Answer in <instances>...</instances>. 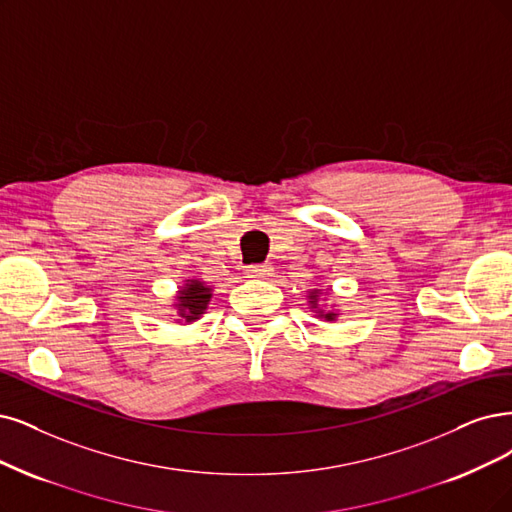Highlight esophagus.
<instances>
[{"label":"esophagus","mask_w":512,"mask_h":512,"mask_svg":"<svg viewBox=\"0 0 512 512\" xmlns=\"http://www.w3.org/2000/svg\"><path fill=\"white\" fill-rule=\"evenodd\" d=\"M270 272H272V268L268 266V263H255V266H246V270H244L246 278H261Z\"/></svg>","instance_id":"34e87169"}]
</instances>
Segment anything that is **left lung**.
<instances>
[{
  "label": "left lung",
  "instance_id": "left-lung-1",
  "mask_svg": "<svg viewBox=\"0 0 512 512\" xmlns=\"http://www.w3.org/2000/svg\"><path fill=\"white\" fill-rule=\"evenodd\" d=\"M310 299H314V301H316V295H310ZM314 301H312V306H316ZM325 318H327V320H333V318H335V314H325Z\"/></svg>",
  "mask_w": 512,
  "mask_h": 512
}]
</instances>
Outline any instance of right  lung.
<instances>
[{
  "instance_id": "obj_1",
  "label": "right lung",
  "mask_w": 512,
  "mask_h": 512,
  "mask_svg": "<svg viewBox=\"0 0 512 512\" xmlns=\"http://www.w3.org/2000/svg\"><path fill=\"white\" fill-rule=\"evenodd\" d=\"M179 308H181V316L185 320H196L200 314H204L208 299H211V289L202 282H192L187 285L181 293H179Z\"/></svg>"
}]
</instances>
